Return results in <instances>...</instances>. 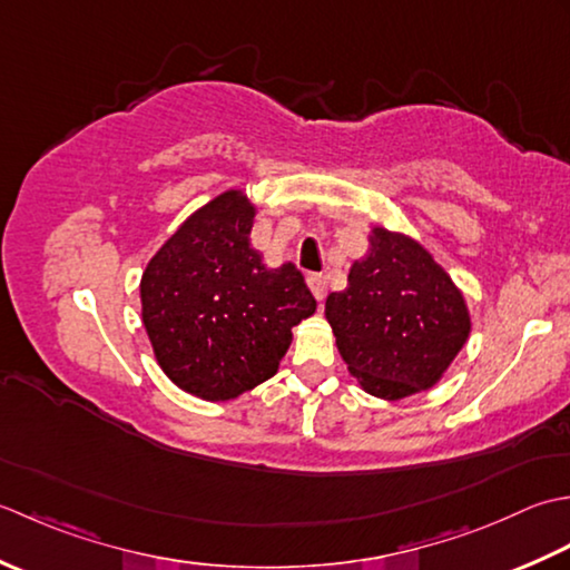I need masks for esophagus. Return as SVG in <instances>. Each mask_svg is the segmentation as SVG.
Masks as SVG:
<instances>
[{"mask_svg":"<svg viewBox=\"0 0 570 570\" xmlns=\"http://www.w3.org/2000/svg\"><path fill=\"white\" fill-rule=\"evenodd\" d=\"M307 285L312 289V295H315L317 302L322 305L324 295H327V277H324L322 273H312V275H307Z\"/></svg>","mask_w":570,"mask_h":570,"instance_id":"esophagus-1","label":"esophagus"}]
</instances>
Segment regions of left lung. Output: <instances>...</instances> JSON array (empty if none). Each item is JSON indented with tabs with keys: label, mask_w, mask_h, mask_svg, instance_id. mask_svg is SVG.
Segmentation results:
<instances>
[{
	"label": "left lung",
	"mask_w": 570,
	"mask_h": 570,
	"mask_svg": "<svg viewBox=\"0 0 570 570\" xmlns=\"http://www.w3.org/2000/svg\"><path fill=\"white\" fill-rule=\"evenodd\" d=\"M350 285L324 315L336 350L371 396L401 401L433 389L470 336V312L452 277L421 243L376 226Z\"/></svg>",
	"instance_id": "8db88e82"
}]
</instances>
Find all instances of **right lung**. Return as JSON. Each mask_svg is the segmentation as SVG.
Here are the masks:
<instances>
[{
    "label": "right lung",
    "instance_id": "obj_1",
    "mask_svg": "<svg viewBox=\"0 0 570 570\" xmlns=\"http://www.w3.org/2000/svg\"><path fill=\"white\" fill-rule=\"evenodd\" d=\"M255 206L228 189L177 228L139 283L161 371L204 401H230L275 376L293 327L317 302L293 263L268 268L250 246Z\"/></svg>",
    "mask_w": 570,
    "mask_h": 570
}]
</instances>
